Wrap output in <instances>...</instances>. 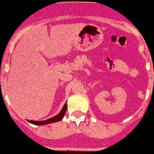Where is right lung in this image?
<instances>
[{"label": "right lung", "mask_w": 154, "mask_h": 154, "mask_svg": "<svg viewBox=\"0 0 154 154\" xmlns=\"http://www.w3.org/2000/svg\"><path fill=\"white\" fill-rule=\"evenodd\" d=\"M66 110H67V104L66 103H65L63 107H62V109L61 110V112L59 113L56 115L55 116H54L52 118L48 119H46V120L43 121H34V120H27L30 123H32L34 125H38V126H42V125H47V124H50V123H53V122H59L63 119L64 117L65 114H66Z\"/></svg>", "instance_id": "obj_1"}]
</instances>
